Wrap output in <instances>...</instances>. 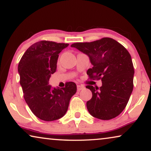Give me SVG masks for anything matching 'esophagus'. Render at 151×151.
<instances>
[{
  "mask_svg": "<svg viewBox=\"0 0 151 151\" xmlns=\"http://www.w3.org/2000/svg\"><path fill=\"white\" fill-rule=\"evenodd\" d=\"M85 87L83 86H81V85H77V91H81V90H83V89H84Z\"/></svg>",
  "mask_w": 151,
  "mask_h": 151,
  "instance_id": "obj_1",
  "label": "esophagus"
}]
</instances>
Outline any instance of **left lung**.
Masks as SVG:
<instances>
[{
	"instance_id": "left-lung-1",
	"label": "left lung",
	"mask_w": 151,
	"mask_h": 151,
	"mask_svg": "<svg viewBox=\"0 0 151 151\" xmlns=\"http://www.w3.org/2000/svg\"><path fill=\"white\" fill-rule=\"evenodd\" d=\"M88 55L93 67L87 71L90 78L101 79L99 88L87 86L92 97L86 103L89 113L101 120H110L126 107L133 89L134 68L131 55L115 40L103 37L92 42L71 45Z\"/></svg>"
}]
</instances>
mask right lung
I'll return each mask as SVG.
<instances>
[{
	"label": "right lung",
	"mask_w": 151,
	"mask_h": 151,
	"mask_svg": "<svg viewBox=\"0 0 151 151\" xmlns=\"http://www.w3.org/2000/svg\"><path fill=\"white\" fill-rule=\"evenodd\" d=\"M68 45L46 40L37 42L26 50L19 62L20 83L25 101L34 115L42 120L63 117L76 92L74 82H68L61 88L48 85L50 76L56 71L59 54Z\"/></svg>",
	"instance_id": "1"
}]
</instances>
